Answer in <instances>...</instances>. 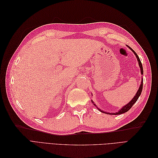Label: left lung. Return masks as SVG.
Returning a JSON list of instances; mask_svg holds the SVG:
<instances>
[{
    "label": "left lung",
    "instance_id": "obj_1",
    "mask_svg": "<svg viewBox=\"0 0 158 158\" xmlns=\"http://www.w3.org/2000/svg\"><path fill=\"white\" fill-rule=\"evenodd\" d=\"M128 48L130 49L134 52V53H135V55H136V59H137L138 62V64H139V66H140V68L141 74L142 75V74H143V67H142V64L141 61H140V59H139V57H138V55L136 53V52H135V51H134L132 48H131L130 47H128ZM142 87H143V78H142L140 85V87H139V89H138V92H136V95H135V96L132 98V99L131 100V101L130 102H129L128 103H127V104L126 105V106L123 107H122L120 110H119V111H118V112H117V113H106V112H105V111H102V110L99 109L98 107H97V108H98L101 112L104 113H106V114H123V113H126V112H127V111H128V110L130 109L132 107L133 105L136 102V101L138 100V98H139V96H140L141 93H142ZM92 103L94 105V106H95V103H94V102L92 101Z\"/></svg>",
    "mask_w": 158,
    "mask_h": 158
}]
</instances>
